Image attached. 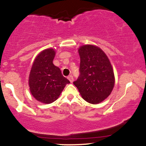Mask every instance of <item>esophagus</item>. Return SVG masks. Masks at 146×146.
I'll list each match as a JSON object with an SVG mask.
<instances>
[{"mask_svg": "<svg viewBox=\"0 0 146 146\" xmlns=\"http://www.w3.org/2000/svg\"><path fill=\"white\" fill-rule=\"evenodd\" d=\"M68 80H69L70 82L72 83V82H73V77L71 75H69V76L68 77Z\"/></svg>", "mask_w": 146, "mask_h": 146, "instance_id": "34e87169", "label": "esophagus"}]
</instances>
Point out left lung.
Masks as SVG:
<instances>
[{
	"mask_svg": "<svg viewBox=\"0 0 146 146\" xmlns=\"http://www.w3.org/2000/svg\"><path fill=\"white\" fill-rule=\"evenodd\" d=\"M80 76L73 84L85 101L93 104L108 98L115 85V75L110 60L98 46H81Z\"/></svg>",
	"mask_w": 146,
	"mask_h": 146,
	"instance_id": "1",
	"label": "left lung"
}]
</instances>
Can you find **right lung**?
Returning a JSON list of instances; mask_svg holds the SVG:
<instances>
[{"label":"right lung","mask_w":146,"mask_h":146,"mask_svg":"<svg viewBox=\"0 0 146 146\" xmlns=\"http://www.w3.org/2000/svg\"><path fill=\"white\" fill-rule=\"evenodd\" d=\"M55 55L53 48L43 50L37 56L30 71V92L36 100L43 104L56 101L65 86L70 83L60 68L53 64Z\"/></svg>","instance_id":"right-lung-1"}]
</instances>
